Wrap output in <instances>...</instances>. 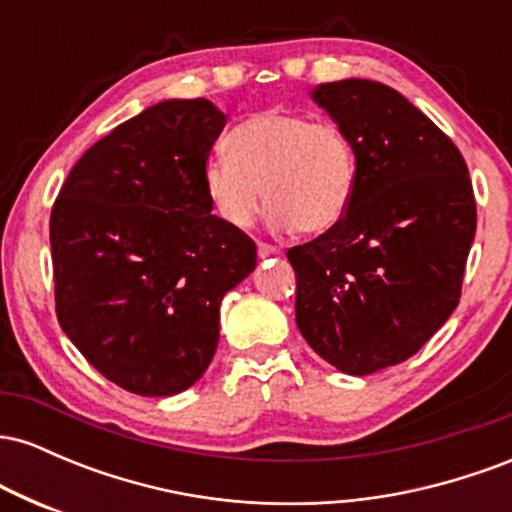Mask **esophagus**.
Wrapping results in <instances>:
<instances>
[{"label": "esophagus", "instance_id": "34e87169", "mask_svg": "<svg viewBox=\"0 0 512 512\" xmlns=\"http://www.w3.org/2000/svg\"><path fill=\"white\" fill-rule=\"evenodd\" d=\"M276 252H279V248H276V245H272V243H264V240L257 243V255H260V257H272V255H276Z\"/></svg>", "mask_w": 512, "mask_h": 512}]
</instances>
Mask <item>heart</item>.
<instances>
[{
    "mask_svg": "<svg viewBox=\"0 0 512 512\" xmlns=\"http://www.w3.org/2000/svg\"><path fill=\"white\" fill-rule=\"evenodd\" d=\"M223 154L204 166L202 182L219 219L233 228L252 226L267 199L269 223L279 231L325 233L354 202L356 149L332 120L260 110L226 134Z\"/></svg>",
    "mask_w": 512,
    "mask_h": 512,
    "instance_id": "heart-1",
    "label": "heart"
}]
</instances>
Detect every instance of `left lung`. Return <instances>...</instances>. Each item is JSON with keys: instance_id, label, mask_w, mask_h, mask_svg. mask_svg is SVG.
I'll list each match as a JSON object with an SVG mask.
<instances>
[{"instance_id": "1", "label": "left lung", "mask_w": 512, "mask_h": 512, "mask_svg": "<svg viewBox=\"0 0 512 512\" xmlns=\"http://www.w3.org/2000/svg\"><path fill=\"white\" fill-rule=\"evenodd\" d=\"M313 98L354 142L358 180L344 219L286 252L296 325L334 368L370 375L414 356L457 308L477 202L460 149L395 88L344 79Z\"/></svg>"}]
</instances>
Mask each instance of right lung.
I'll use <instances>...</instances> for the list:
<instances>
[{
  "label": "right lung",
  "mask_w": 512,
  "mask_h": 512,
  "mask_svg": "<svg viewBox=\"0 0 512 512\" xmlns=\"http://www.w3.org/2000/svg\"><path fill=\"white\" fill-rule=\"evenodd\" d=\"M226 115L163 101L76 161L50 214L60 327L103 378L144 397L195 385L255 240L211 214L202 173Z\"/></svg>",
  "instance_id": "obj_1"
}]
</instances>
